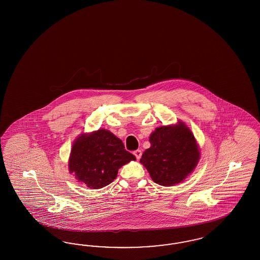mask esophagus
Returning <instances> with one entry per match:
<instances>
[{
	"label": "esophagus",
	"mask_w": 260,
	"mask_h": 260,
	"mask_svg": "<svg viewBox=\"0 0 260 260\" xmlns=\"http://www.w3.org/2000/svg\"><path fill=\"white\" fill-rule=\"evenodd\" d=\"M134 155H135V157H136V159H137V160H139V159L141 158L142 151L140 150H134Z\"/></svg>",
	"instance_id": "obj_1"
}]
</instances>
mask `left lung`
<instances>
[{
	"mask_svg": "<svg viewBox=\"0 0 260 260\" xmlns=\"http://www.w3.org/2000/svg\"><path fill=\"white\" fill-rule=\"evenodd\" d=\"M150 148L144 151L140 163L159 185L180 183L197 167L199 150L193 134L185 124L157 127L150 134Z\"/></svg>",
	"mask_w": 260,
	"mask_h": 260,
	"instance_id": "8db88e82",
	"label": "left lung"
}]
</instances>
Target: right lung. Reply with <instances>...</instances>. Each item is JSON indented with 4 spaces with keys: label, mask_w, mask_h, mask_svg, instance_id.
<instances>
[{
    "label": "right lung",
    "mask_w": 260,
    "mask_h": 260,
    "mask_svg": "<svg viewBox=\"0 0 260 260\" xmlns=\"http://www.w3.org/2000/svg\"><path fill=\"white\" fill-rule=\"evenodd\" d=\"M134 154L125 149L122 140L106 129H99L74 142L69 162L70 172L88 188L101 189L113 181L118 170Z\"/></svg>",
    "instance_id": "add662e5"
}]
</instances>
